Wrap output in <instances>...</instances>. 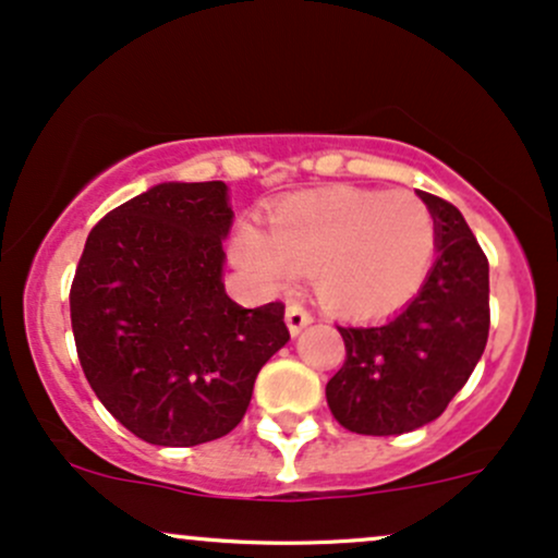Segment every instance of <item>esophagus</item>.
Listing matches in <instances>:
<instances>
[{"label": "esophagus", "instance_id": "esophagus-1", "mask_svg": "<svg viewBox=\"0 0 558 558\" xmlns=\"http://www.w3.org/2000/svg\"><path fill=\"white\" fill-rule=\"evenodd\" d=\"M312 323H315V315H312V312L306 310V306L291 304L286 310V325H288V330L293 332V336H299V332L304 330L306 325H312Z\"/></svg>", "mask_w": 558, "mask_h": 558}]
</instances>
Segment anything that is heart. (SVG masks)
Wrapping results in <instances>:
<instances>
[{
    "label": "heart",
    "mask_w": 558,
    "mask_h": 558,
    "mask_svg": "<svg viewBox=\"0 0 558 558\" xmlns=\"http://www.w3.org/2000/svg\"><path fill=\"white\" fill-rule=\"evenodd\" d=\"M438 230L412 191L332 189L301 194L270 217V235L243 226L233 257L275 291L315 272L319 299L345 317L401 310L430 272Z\"/></svg>",
    "instance_id": "b5f03b06"
}]
</instances>
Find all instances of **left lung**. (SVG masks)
Segmentation results:
<instances>
[{
    "label": "left lung",
    "instance_id": "1",
    "mask_svg": "<svg viewBox=\"0 0 558 558\" xmlns=\"http://www.w3.org/2000/svg\"><path fill=\"white\" fill-rule=\"evenodd\" d=\"M438 230V257L420 293L380 325L338 328L345 362L325 396L338 425L401 435L438 420L488 343V257L446 198L420 191Z\"/></svg>",
    "mask_w": 558,
    "mask_h": 558
}]
</instances>
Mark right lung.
Wrapping results in <instances>:
<instances>
[{"label": "right lung", "mask_w": 558, "mask_h": 558, "mask_svg": "<svg viewBox=\"0 0 558 558\" xmlns=\"http://www.w3.org/2000/svg\"><path fill=\"white\" fill-rule=\"evenodd\" d=\"M228 185L159 183L96 222L70 286L75 349L96 399L155 446H198L246 414L283 349L280 301L243 310L222 283Z\"/></svg>", "instance_id": "obj_1"}]
</instances>
